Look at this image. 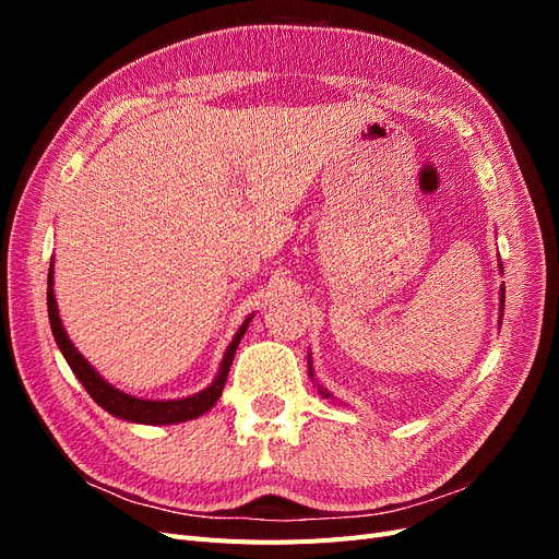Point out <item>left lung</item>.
Listing matches in <instances>:
<instances>
[{"instance_id":"8db88e82","label":"left lung","mask_w":559,"mask_h":559,"mask_svg":"<svg viewBox=\"0 0 559 559\" xmlns=\"http://www.w3.org/2000/svg\"><path fill=\"white\" fill-rule=\"evenodd\" d=\"M499 298H501V306H499V308H501V312H503V298H506V289H503V286L499 289ZM499 319H501V317H499ZM308 361H310V357H308ZM308 370H310V376H312V364L308 366ZM319 394L324 396V399H329V396H331L324 386H319Z\"/></svg>"}]
</instances>
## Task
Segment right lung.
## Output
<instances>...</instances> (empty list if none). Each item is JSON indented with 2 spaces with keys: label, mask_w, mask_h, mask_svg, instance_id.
<instances>
[{
  "label": "right lung",
  "mask_w": 559,
  "mask_h": 559,
  "mask_svg": "<svg viewBox=\"0 0 559 559\" xmlns=\"http://www.w3.org/2000/svg\"><path fill=\"white\" fill-rule=\"evenodd\" d=\"M48 319H50V329H53V337L56 343L62 352V357L70 364L72 373L79 378V382L86 386V392L93 396V401L97 405H103V408L114 415V417H121L128 421H138V425H179V421L186 419H193L205 415L212 405L218 401L224 392V384L228 378V370L235 357V349H238L242 335L249 326V319L240 326V331L235 333L233 343L228 345L226 354H224V361L222 368H218V373L214 378V382L210 386L202 389V392L193 394V396H186V399H173V401H148V399H138V396H130L121 389H116L114 384H109L103 376L97 373V370L88 364V359H83V354L72 345L70 337L64 333V326L60 321L58 314V306H56V296H53V261H50V273H48Z\"/></svg>",
  "instance_id": "add662e5"
}]
</instances>
